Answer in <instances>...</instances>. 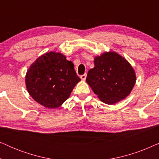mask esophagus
I'll list each match as a JSON object with an SVG mask.
<instances>
[{"label":"esophagus","mask_w":159,"mask_h":159,"mask_svg":"<svg viewBox=\"0 0 159 159\" xmlns=\"http://www.w3.org/2000/svg\"><path fill=\"white\" fill-rule=\"evenodd\" d=\"M86 77H87V75H86V74H84V75H82L80 76V78H81L82 80H85Z\"/></svg>","instance_id":"esophagus-1"}]
</instances>
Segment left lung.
Segmentation results:
<instances>
[{"mask_svg": "<svg viewBox=\"0 0 159 159\" xmlns=\"http://www.w3.org/2000/svg\"><path fill=\"white\" fill-rule=\"evenodd\" d=\"M94 68L90 69L86 82L102 102L112 105L127 98L136 82L131 64L116 52L95 56Z\"/></svg>", "mask_w": 159, "mask_h": 159, "instance_id": "obj_1", "label": "left lung"}]
</instances>
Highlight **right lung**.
Segmentation results:
<instances>
[{
    "label": "right lung",
    "instance_id": "right-lung-1",
    "mask_svg": "<svg viewBox=\"0 0 159 159\" xmlns=\"http://www.w3.org/2000/svg\"><path fill=\"white\" fill-rule=\"evenodd\" d=\"M81 79L73 63L61 53L48 52L38 58L25 77L27 91L40 105L48 108L61 106L70 96Z\"/></svg>",
    "mask_w": 159,
    "mask_h": 159
}]
</instances>
